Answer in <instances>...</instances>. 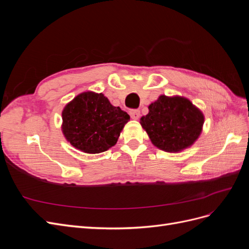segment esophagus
Wrapping results in <instances>:
<instances>
[{"label":"esophagus","instance_id":"obj_1","mask_svg":"<svg viewBox=\"0 0 249 249\" xmlns=\"http://www.w3.org/2000/svg\"><path fill=\"white\" fill-rule=\"evenodd\" d=\"M130 115L133 119H138L140 117V111L138 109H133L130 111Z\"/></svg>","mask_w":249,"mask_h":249}]
</instances>
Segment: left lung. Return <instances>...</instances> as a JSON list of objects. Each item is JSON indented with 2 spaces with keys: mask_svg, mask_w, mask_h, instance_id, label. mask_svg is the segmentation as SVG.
I'll return each mask as SVG.
<instances>
[{
  "mask_svg": "<svg viewBox=\"0 0 249 249\" xmlns=\"http://www.w3.org/2000/svg\"><path fill=\"white\" fill-rule=\"evenodd\" d=\"M148 110L140 124L153 144L165 152L177 153L191 146L201 133L205 117L185 97L160 95Z\"/></svg>",
  "mask_w": 249,
  "mask_h": 249,
  "instance_id": "left-lung-1",
  "label": "left lung"
}]
</instances>
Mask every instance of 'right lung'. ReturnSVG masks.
<instances>
[{
	"instance_id": "1",
	"label": "right lung",
	"mask_w": 249,
	"mask_h": 249,
	"mask_svg": "<svg viewBox=\"0 0 249 249\" xmlns=\"http://www.w3.org/2000/svg\"><path fill=\"white\" fill-rule=\"evenodd\" d=\"M62 120V132L72 146L87 154H100L116 144L130 116L112 106L103 93L87 91L66 105Z\"/></svg>"
}]
</instances>
